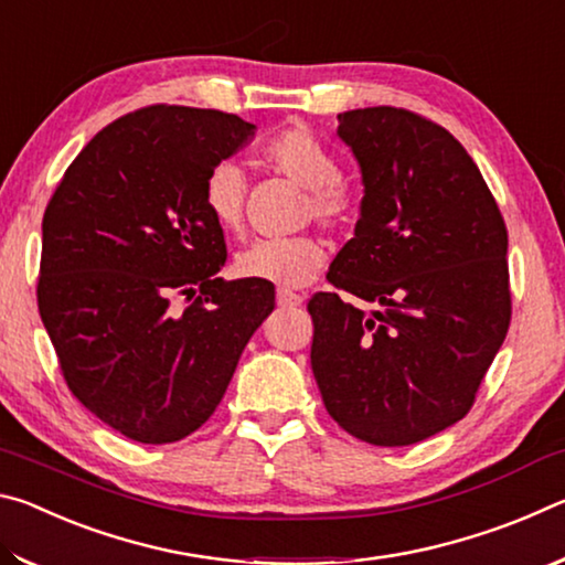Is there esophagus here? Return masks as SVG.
I'll return each mask as SVG.
<instances>
[{"mask_svg": "<svg viewBox=\"0 0 565 565\" xmlns=\"http://www.w3.org/2000/svg\"><path fill=\"white\" fill-rule=\"evenodd\" d=\"M276 303H279L281 309H296V306H301V303H303V299H301L299 294L286 291V289H279V291H276Z\"/></svg>", "mask_w": 565, "mask_h": 565, "instance_id": "1", "label": "esophagus"}]
</instances>
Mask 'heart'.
I'll use <instances>...</instances> for the list:
<instances>
[{
    "mask_svg": "<svg viewBox=\"0 0 565 565\" xmlns=\"http://www.w3.org/2000/svg\"><path fill=\"white\" fill-rule=\"evenodd\" d=\"M264 161L294 184L306 189V214L323 226H343L353 214V199L339 181V164L331 151L306 129H286L266 145ZM244 171L234 161H218L204 179L202 202L222 232L234 234L244 224ZM327 264V252L311 236L262 238L236 256L244 279L266 281L281 289L309 284Z\"/></svg>",
    "mask_w": 565,
    "mask_h": 565,
    "instance_id": "b5f03b06",
    "label": "heart"
}]
</instances>
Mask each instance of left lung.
Masks as SVG:
<instances>
[{"instance_id": "8db88e82", "label": "left lung", "mask_w": 565, "mask_h": 565, "mask_svg": "<svg viewBox=\"0 0 565 565\" xmlns=\"http://www.w3.org/2000/svg\"><path fill=\"white\" fill-rule=\"evenodd\" d=\"M361 171L353 238L309 301L311 371L351 436L408 446L461 420L511 321L509 234L481 171L444 127L394 107L339 114Z\"/></svg>"}]
</instances>
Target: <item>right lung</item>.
<instances>
[{
	"label": "right lung",
	"mask_w": 565,
	"mask_h": 565,
	"mask_svg": "<svg viewBox=\"0 0 565 565\" xmlns=\"http://www.w3.org/2000/svg\"><path fill=\"white\" fill-rule=\"evenodd\" d=\"M256 127L236 114L157 107L104 127L56 186L42 222L36 301L79 404L139 444L194 434L224 398L274 284L224 281L209 169ZM181 292L195 303L170 306Z\"/></svg>",
	"instance_id": "right-lung-1"
}]
</instances>
